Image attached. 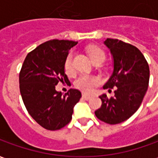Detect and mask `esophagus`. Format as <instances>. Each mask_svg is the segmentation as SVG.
Segmentation results:
<instances>
[{
  "label": "esophagus",
  "mask_w": 158,
  "mask_h": 158,
  "mask_svg": "<svg viewBox=\"0 0 158 158\" xmlns=\"http://www.w3.org/2000/svg\"><path fill=\"white\" fill-rule=\"evenodd\" d=\"M82 97L84 98V99L85 100H89L90 97H91V96L90 95H88V94H85V93H83L82 94Z\"/></svg>",
  "instance_id": "esophagus-1"
}]
</instances>
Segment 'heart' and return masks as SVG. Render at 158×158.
Masks as SVG:
<instances>
[{
  "label": "heart",
  "mask_w": 158,
  "mask_h": 158,
  "mask_svg": "<svg viewBox=\"0 0 158 158\" xmlns=\"http://www.w3.org/2000/svg\"><path fill=\"white\" fill-rule=\"evenodd\" d=\"M88 53H89V57L91 58L93 62L98 61V60H105V57H106L105 53L103 52L102 50H101L96 46L89 47L88 49ZM73 52H70L66 58L65 64H64L65 72L69 75L72 74L74 71L73 64ZM100 83H101V79L96 76L81 74L75 80L74 85L76 88H78L80 90H83L85 92H89L94 89L95 86L98 85Z\"/></svg>",
  "instance_id": "heart-1"
}]
</instances>
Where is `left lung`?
I'll return each instance as SVG.
<instances>
[{"mask_svg":"<svg viewBox=\"0 0 158 158\" xmlns=\"http://www.w3.org/2000/svg\"><path fill=\"white\" fill-rule=\"evenodd\" d=\"M104 45L113 56V71L103 89H115V96H100L102 104L95 112L97 118L109 124L125 121L139 109L149 85L150 69L145 56L135 46L117 39Z\"/></svg>","mask_w":158,"mask_h":158,"instance_id":"left-lung-1","label":"left lung"}]
</instances>
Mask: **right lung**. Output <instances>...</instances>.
Instances as JSON below:
<instances>
[{"label": "right lung", "instance_id": "add662e5", "mask_svg": "<svg viewBox=\"0 0 158 158\" xmlns=\"http://www.w3.org/2000/svg\"><path fill=\"white\" fill-rule=\"evenodd\" d=\"M77 41L52 40L29 52L19 73V88L29 115L49 130L63 128L72 119L81 92L70 89L62 95L56 90L59 82H69L64 64Z\"/></svg>", "mask_w": 158, "mask_h": 158}]
</instances>
